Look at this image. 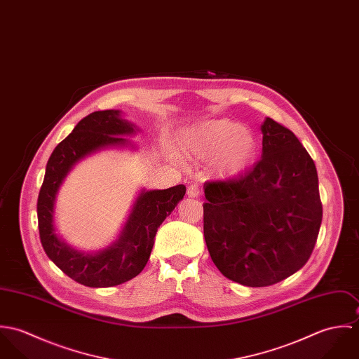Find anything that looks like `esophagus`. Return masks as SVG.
Segmentation results:
<instances>
[{"label": "esophagus", "instance_id": "obj_1", "mask_svg": "<svg viewBox=\"0 0 359 359\" xmlns=\"http://www.w3.org/2000/svg\"><path fill=\"white\" fill-rule=\"evenodd\" d=\"M187 194H188V196H189V198H198V196L201 195V189H199V187H198L196 184H194V185L188 187Z\"/></svg>", "mask_w": 359, "mask_h": 359}]
</instances>
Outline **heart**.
Returning <instances> with one entry per match:
<instances>
[{
	"label": "heart",
	"mask_w": 359,
	"mask_h": 359,
	"mask_svg": "<svg viewBox=\"0 0 359 359\" xmlns=\"http://www.w3.org/2000/svg\"><path fill=\"white\" fill-rule=\"evenodd\" d=\"M181 149L191 158H215V171L222 178H235L255 163L258 141L241 123L221 118L191 128L181 140Z\"/></svg>",
	"instance_id": "b5f03b06"
}]
</instances>
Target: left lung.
I'll list each match as a JSON object with an SVG mask.
<instances>
[{"label":"left lung","mask_w":359,"mask_h":359,"mask_svg":"<svg viewBox=\"0 0 359 359\" xmlns=\"http://www.w3.org/2000/svg\"><path fill=\"white\" fill-rule=\"evenodd\" d=\"M252 170L205 182V239L219 272L243 286L278 283L311 256L322 222L316 167L299 138L266 117Z\"/></svg>","instance_id":"obj_1"}]
</instances>
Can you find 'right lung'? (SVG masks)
<instances>
[{
	"label": "right lung",
	"instance_id": "add662e5",
	"mask_svg": "<svg viewBox=\"0 0 359 359\" xmlns=\"http://www.w3.org/2000/svg\"><path fill=\"white\" fill-rule=\"evenodd\" d=\"M138 128L121 117L120 110H100L88 114L74 127L52 152L37 202L39 231L43 248L73 280L88 287H110L135 278L147 265L154 248L157 228L182 201L187 188L177 185L168 189H142L117 239L97 253L79 252L56 233V195L70 170L83 158L107 148L131 147L124 135Z\"/></svg>",
	"mask_w": 359,
	"mask_h": 359
}]
</instances>
